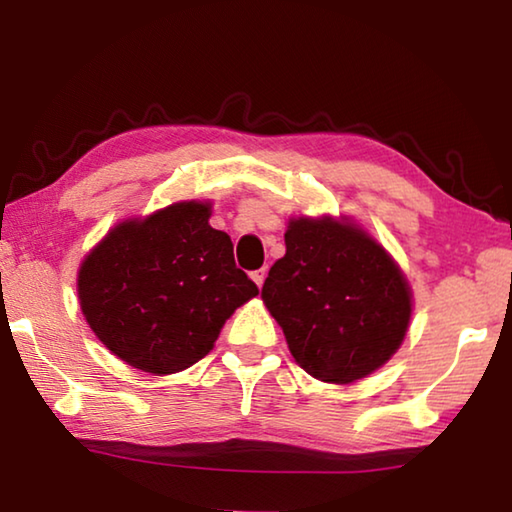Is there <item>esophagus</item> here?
<instances>
[{
	"label": "esophagus",
	"mask_w": 512,
	"mask_h": 512,
	"mask_svg": "<svg viewBox=\"0 0 512 512\" xmlns=\"http://www.w3.org/2000/svg\"><path fill=\"white\" fill-rule=\"evenodd\" d=\"M250 277H253V282L257 284L259 289H262V284L266 280V268H259V271H253V273H250Z\"/></svg>",
	"instance_id": "obj_1"
}]
</instances>
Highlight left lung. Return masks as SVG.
<instances>
[{
	"mask_svg": "<svg viewBox=\"0 0 512 512\" xmlns=\"http://www.w3.org/2000/svg\"><path fill=\"white\" fill-rule=\"evenodd\" d=\"M287 255L271 266L262 300L311 377L350 384L400 348L411 289L400 266L348 219H291Z\"/></svg>",
	"mask_w": 512,
	"mask_h": 512,
	"instance_id": "left-lung-1",
	"label": "left lung"
}]
</instances>
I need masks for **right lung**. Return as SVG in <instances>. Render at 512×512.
<instances>
[{
	"label": "right lung",
	"mask_w": 512,
	"mask_h": 512,
	"mask_svg": "<svg viewBox=\"0 0 512 512\" xmlns=\"http://www.w3.org/2000/svg\"><path fill=\"white\" fill-rule=\"evenodd\" d=\"M210 214V203H173L115 225L83 259V316L128 366L153 375L194 366L225 320L259 293Z\"/></svg>",
	"instance_id": "add662e5"
}]
</instances>
